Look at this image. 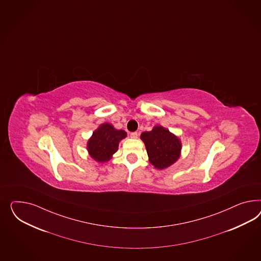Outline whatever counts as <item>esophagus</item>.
I'll list each match as a JSON object with an SVG mask.
<instances>
[{
  "mask_svg": "<svg viewBox=\"0 0 261 261\" xmlns=\"http://www.w3.org/2000/svg\"><path fill=\"white\" fill-rule=\"evenodd\" d=\"M129 136H130V138H133V139H136V138L138 137V134H137V133H132V134H129Z\"/></svg>",
  "mask_w": 261,
  "mask_h": 261,
  "instance_id": "esophagus-1",
  "label": "esophagus"
}]
</instances>
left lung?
I'll use <instances>...</instances> for the list:
<instances>
[{
  "mask_svg": "<svg viewBox=\"0 0 261 261\" xmlns=\"http://www.w3.org/2000/svg\"><path fill=\"white\" fill-rule=\"evenodd\" d=\"M149 163L163 170L178 160L182 145L177 136L162 126H155L150 132L142 133Z\"/></svg>",
  "mask_w": 261,
  "mask_h": 261,
  "instance_id": "obj_1",
  "label": "left lung"
}]
</instances>
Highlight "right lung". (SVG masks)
Segmentation results:
<instances>
[{
  "mask_svg": "<svg viewBox=\"0 0 261 261\" xmlns=\"http://www.w3.org/2000/svg\"><path fill=\"white\" fill-rule=\"evenodd\" d=\"M127 136V133L116 129L110 123H104L93 132L88 141V151L91 158L103 163L112 159L117 151L119 142Z\"/></svg>",
  "mask_w": 261,
  "mask_h": 261,
  "instance_id": "right-lung-1",
  "label": "right lung"
}]
</instances>
